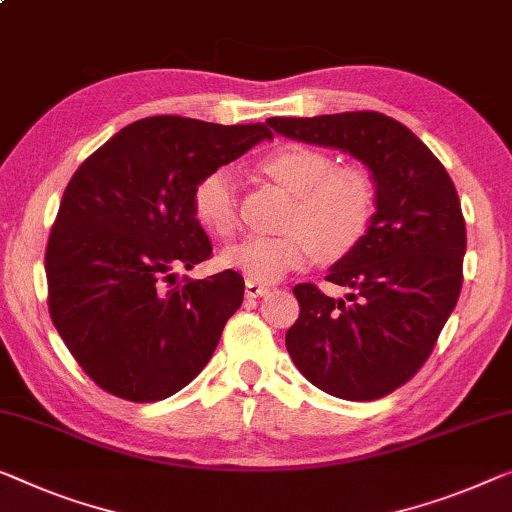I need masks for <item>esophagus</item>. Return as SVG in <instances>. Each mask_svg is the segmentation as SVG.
I'll return each mask as SVG.
<instances>
[{
  "instance_id": "obj_1",
  "label": "esophagus",
  "mask_w": 512,
  "mask_h": 512,
  "mask_svg": "<svg viewBox=\"0 0 512 512\" xmlns=\"http://www.w3.org/2000/svg\"><path fill=\"white\" fill-rule=\"evenodd\" d=\"M269 285H264V282H257V280H246V296L250 299H259V296L269 294Z\"/></svg>"
}]
</instances>
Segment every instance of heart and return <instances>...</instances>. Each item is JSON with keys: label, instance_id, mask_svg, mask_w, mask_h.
<instances>
[{"label": "heart", "instance_id": "b5f03b06", "mask_svg": "<svg viewBox=\"0 0 512 512\" xmlns=\"http://www.w3.org/2000/svg\"><path fill=\"white\" fill-rule=\"evenodd\" d=\"M259 172L292 195L280 236H248L225 248L220 264L257 282H276L312 262L352 255L368 236L377 213L375 177L361 165H335L322 149L280 144L259 160ZM193 216L204 230L230 239L239 230L236 183L213 170L195 183Z\"/></svg>", "mask_w": 512, "mask_h": 512}]
</instances>
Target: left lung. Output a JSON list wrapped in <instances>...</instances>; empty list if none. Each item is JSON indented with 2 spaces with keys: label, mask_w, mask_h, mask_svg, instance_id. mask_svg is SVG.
<instances>
[{
  "label": "left lung",
  "mask_w": 512,
  "mask_h": 512,
  "mask_svg": "<svg viewBox=\"0 0 512 512\" xmlns=\"http://www.w3.org/2000/svg\"><path fill=\"white\" fill-rule=\"evenodd\" d=\"M292 140L335 147L363 160L377 181L368 236L326 280L294 287L301 312L285 335L296 368L324 393L377 400L423 368L462 289L467 227L446 167L407 126L381 112L271 117Z\"/></svg>",
  "instance_id": "8db88e82"
}]
</instances>
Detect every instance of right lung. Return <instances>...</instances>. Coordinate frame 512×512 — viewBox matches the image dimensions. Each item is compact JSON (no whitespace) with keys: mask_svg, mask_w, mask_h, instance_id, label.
I'll return each instance as SVG.
<instances>
[{"mask_svg":"<svg viewBox=\"0 0 512 512\" xmlns=\"http://www.w3.org/2000/svg\"><path fill=\"white\" fill-rule=\"evenodd\" d=\"M273 137L160 114L112 135L68 181L45 248L48 310L89 379L128 402H156L200 375L243 301L241 273L177 280L211 257L193 188Z\"/></svg>","mask_w":512,"mask_h":512,"instance_id":"right-lung-1","label":"right lung"}]
</instances>
